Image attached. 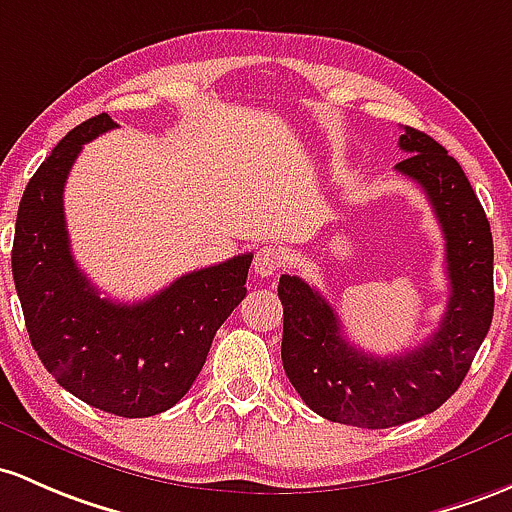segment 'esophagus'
<instances>
[{
    "mask_svg": "<svg viewBox=\"0 0 512 512\" xmlns=\"http://www.w3.org/2000/svg\"><path fill=\"white\" fill-rule=\"evenodd\" d=\"M283 266H285V254H283V249H278V246H273V244L258 246L256 258H254V271H256V276L271 278L273 273L280 271V268H283Z\"/></svg>",
    "mask_w": 512,
    "mask_h": 512,
    "instance_id": "34e87169",
    "label": "esophagus"
}]
</instances>
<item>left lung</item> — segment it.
Here are the masks:
<instances>
[{"mask_svg": "<svg viewBox=\"0 0 512 512\" xmlns=\"http://www.w3.org/2000/svg\"><path fill=\"white\" fill-rule=\"evenodd\" d=\"M395 166L425 190L444 234L449 300L437 332L398 356H373L344 339L337 312L298 276H280L283 368L324 420L386 430L447 403L469 373L493 320V236L459 163L432 136L405 126Z\"/></svg>", "mask_w": 512, "mask_h": 512, "instance_id": "8db88e82", "label": "left lung"}]
</instances>
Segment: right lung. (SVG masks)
Segmentation results:
<instances>
[{"label":"right lung","mask_w":512,"mask_h":512,"mask_svg":"<svg viewBox=\"0 0 512 512\" xmlns=\"http://www.w3.org/2000/svg\"><path fill=\"white\" fill-rule=\"evenodd\" d=\"M114 126L109 114L75 126L29 180L12 273L31 344L60 386L112 415L151 417L190 390L214 334L244 300L254 256L185 273L134 305L100 298L70 251L63 190L82 146Z\"/></svg>","instance_id":"obj_1"}]
</instances>
